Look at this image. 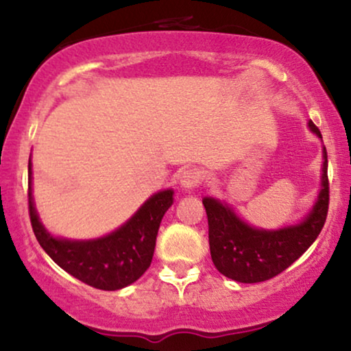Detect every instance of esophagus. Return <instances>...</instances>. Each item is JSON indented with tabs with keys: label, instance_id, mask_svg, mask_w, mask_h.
I'll list each match as a JSON object with an SVG mask.
<instances>
[{
	"label": "esophagus",
	"instance_id": "1",
	"mask_svg": "<svg viewBox=\"0 0 351 351\" xmlns=\"http://www.w3.org/2000/svg\"><path fill=\"white\" fill-rule=\"evenodd\" d=\"M201 180H203L201 178V175L195 170H184L180 175V184L184 189H195L196 186H199Z\"/></svg>",
	"mask_w": 351,
	"mask_h": 351
}]
</instances>
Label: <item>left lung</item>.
<instances>
[{
  "mask_svg": "<svg viewBox=\"0 0 351 351\" xmlns=\"http://www.w3.org/2000/svg\"><path fill=\"white\" fill-rule=\"evenodd\" d=\"M308 128L322 138L315 123ZM322 183L315 204L299 224L280 229L254 228L236 215L229 204L204 198L208 215L209 251L213 264L223 276L243 284H256L276 277L304 254L324 228L328 213L327 150L324 147Z\"/></svg>",
  "mask_w": 351,
  "mask_h": 351,
  "instance_id": "left-lung-1",
  "label": "left lung"
}]
</instances>
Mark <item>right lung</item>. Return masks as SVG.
<instances>
[{
	"mask_svg": "<svg viewBox=\"0 0 351 351\" xmlns=\"http://www.w3.org/2000/svg\"><path fill=\"white\" fill-rule=\"evenodd\" d=\"M27 175L31 226L38 243L60 269L90 287L119 291L138 280L150 267L160 223L173 204V189H163L150 196L127 223L110 234L97 239L72 241L52 236L43 226L34 208L31 158Z\"/></svg>",
	"mask_w": 351,
	"mask_h": 351,
	"instance_id": "1",
	"label": "right lung"
}]
</instances>
